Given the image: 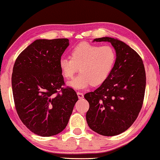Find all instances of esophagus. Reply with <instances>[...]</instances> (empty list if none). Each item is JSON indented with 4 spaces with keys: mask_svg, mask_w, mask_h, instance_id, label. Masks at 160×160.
<instances>
[{
    "mask_svg": "<svg viewBox=\"0 0 160 160\" xmlns=\"http://www.w3.org/2000/svg\"><path fill=\"white\" fill-rule=\"evenodd\" d=\"M77 95H78V98H79V99H82V98H83V97H84V95H83V93H82V92H78Z\"/></svg>",
    "mask_w": 160,
    "mask_h": 160,
    "instance_id": "obj_1",
    "label": "esophagus"
}]
</instances>
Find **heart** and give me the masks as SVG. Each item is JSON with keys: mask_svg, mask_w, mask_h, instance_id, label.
<instances>
[{"mask_svg": "<svg viewBox=\"0 0 160 160\" xmlns=\"http://www.w3.org/2000/svg\"><path fill=\"white\" fill-rule=\"evenodd\" d=\"M70 55L71 58H60L59 67L63 77L67 79L72 78L80 69L79 74L68 82L70 87L77 90L84 89L90 85L102 84L112 72L116 62V53L112 47L86 42L73 48Z\"/></svg>", "mask_w": 160, "mask_h": 160, "instance_id": "heart-1", "label": "heart"}]
</instances>
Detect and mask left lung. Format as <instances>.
<instances>
[{
	"instance_id": "obj_1",
	"label": "left lung",
	"mask_w": 160,
	"mask_h": 160,
	"mask_svg": "<svg viewBox=\"0 0 160 160\" xmlns=\"http://www.w3.org/2000/svg\"><path fill=\"white\" fill-rule=\"evenodd\" d=\"M93 41L110 42L116 62L108 79L84 95L90 105L86 120L91 130L101 135H118L132 125L142 107L145 70L138 52L121 40L103 37Z\"/></svg>"
}]
</instances>
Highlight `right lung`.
I'll return each mask as SVG.
<instances>
[{"label": "right lung", "instance_id": "add662e5", "mask_svg": "<svg viewBox=\"0 0 160 160\" xmlns=\"http://www.w3.org/2000/svg\"><path fill=\"white\" fill-rule=\"evenodd\" d=\"M69 40H35L21 52L12 73L15 106L22 122L41 137L57 135L66 128L78 97L65 85L59 60Z\"/></svg>", "mask_w": 160, "mask_h": 160}]
</instances>
